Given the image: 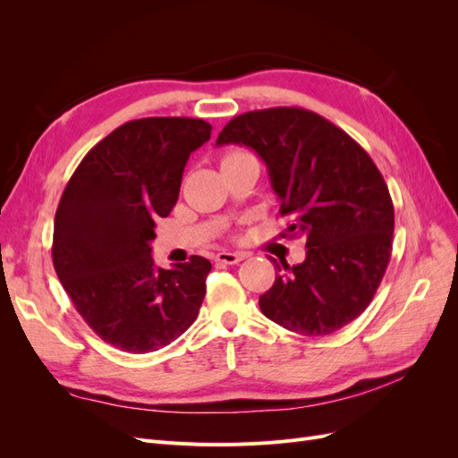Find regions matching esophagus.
Listing matches in <instances>:
<instances>
[{
  "label": "esophagus",
  "mask_w": 458,
  "mask_h": 458,
  "mask_svg": "<svg viewBox=\"0 0 458 458\" xmlns=\"http://www.w3.org/2000/svg\"><path fill=\"white\" fill-rule=\"evenodd\" d=\"M244 258H246V254H242V252H217L214 256V259L217 263H225V266H234V263L242 261Z\"/></svg>",
  "instance_id": "34e87169"
}]
</instances>
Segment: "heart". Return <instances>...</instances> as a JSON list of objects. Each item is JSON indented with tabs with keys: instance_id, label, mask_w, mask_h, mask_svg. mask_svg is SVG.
<instances>
[{
	"instance_id": "heart-1",
	"label": "heart",
	"mask_w": 458,
	"mask_h": 458,
	"mask_svg": "<svg viewBox=\"0 0 458 458\" xmlns=\"http://www.w3.org/2000/svg\"><path fill=\"white\" fill-rule=\"evenodd\" d=\"M244 155H248V152H244V150H231V152H227V155L224 157V162L233 160V158H239V157H244Z\"/></svg>"
}]
</instances>
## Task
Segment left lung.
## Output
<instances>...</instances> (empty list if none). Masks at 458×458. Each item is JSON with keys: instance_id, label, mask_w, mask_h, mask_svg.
Listing matches in <instances>:
<instances>
[{"instance_id": "left-lung-1", "label": "left lung", "mask_w": 458, "mask_h": 458, "mask_svg": "<svg viewBox=\"0 0 458 458\" xmlns=\"http://www.w3.org/2000/svg\"><path fill=\"white\" fill-rule=\"evenodd\" d=\"M244 145L266 162L290 217L281 237L306 241V259L276 261L275 283L259 296L273 323L325 336L361 315L392 256L394 202L367 150L327 118L296 106L234 116L216 145Z\"/></svg>"}]
</instances>
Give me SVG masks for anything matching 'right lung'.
Listing matches in <instances>:
<instances>
[{"instance_id":"1","label":"right lung","mask_w":458,"mask_h":458,"mask_svg":"<svg viewBox=\"0 0 458 458\" xmlns=\"http://www.w3.org/2000/svg\"><path fill=\"white\" fill-rule=\"evenodd\" d=\"M212 135L200 118L126 122L97 143L68 182L53 227V266L97 336L157 352L195 323L212 263L155 266V221L177 202L185 164Z\"/></svg>"}]
</instances>
